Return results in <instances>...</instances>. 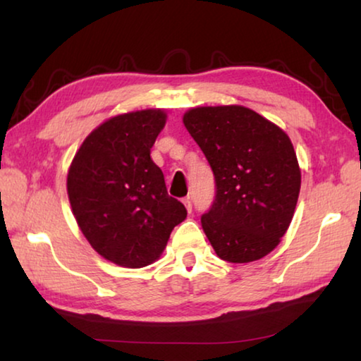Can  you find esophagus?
Listing matches in <instances>:
<instances>
[{"label":"esophagus","mask_w":361,"mask_h":361,"mask_svg":"<svg viewBox=\"0 0 361 361\" xmlns=\"http://www.w3.org/2000/svg\"><path fill=\"white\" fill-rule=\"evenodd\" d=\"M183 204H185L186 210H188L189 213L192 212V202H191V197H185V199H183Z\"/></svg>","instance_id":"34e87169"}]
</instances>
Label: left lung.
<instances>
[{
	"mask_svg": "<svg viewBox=\"0 0 361 361\" xmlns=\"http://www.w3.org/2000/svg\"><path fill=\"white\" fill-rule=\"evenodd\" d=\"M183 122L215 175V200L200 218L229 262L261 259L279 245L296 209L301 170L286 133L245 106H200Z\"/></svg>",
	"mask_w": 361,
	"mask_h": 361,
	"instance_id": "obj_1",
	"label": "left lung"
}]
</instances>
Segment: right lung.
<instances>
[{
	"mask_svg": "<svg viewBox=\"0 0 361 361\" xmlns=\"http://www.w3.org/2000/svg\"><path fill=\"white\" fill-rule=\"evenodd\" d=\"M166 119L162 109L108 119L84 140L68 170L79 229L97 253L122 267L154 262L188 215L149 156Z\"/></svg>",
	"mask_w": 361,
	"mask_h": 361,
	"instance_id": "obj_1",
	"label": "right lung"
}]
</instances>
